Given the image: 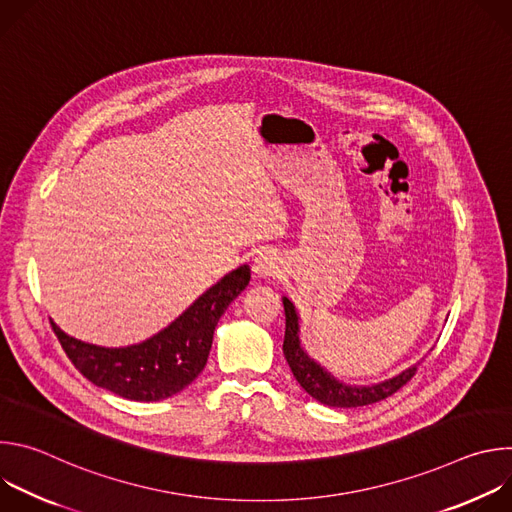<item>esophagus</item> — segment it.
Listing matches in <instances>:
<instances>
[{
	"mask_svg": "<svg viewBox=\"0 0 512 512\" xmlns=\"http://www.w3.org/2000/svg\"><path fill=\"white\" fill-rule=\"evenodd\" d=\"M253 269L259 277H269V275H275L277 273V263H275V257L271 253H259L255 257V263H253Z\"/></svg>",
	"mask_w": 512,
	"mask_h": 512,
	"instance_id": "34e87169",
	"label": "esophagus"
}]
</instances>
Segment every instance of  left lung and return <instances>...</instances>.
I'll use <instances>...</instances> for the list:
<instances>
[{"instance_id": "left-lung-1", "label": "left lung", "mask_w": 512, "mask_h": 512, "mask_svg": "<svg viewBox=\"0 0 512 512\" xmlns=\"http://www.w3.org/2000/svg\"><path fill=\"white\" fill-rule=\"evenodd\" d=\"M283 310H285V338H283V354L289 364L291 373H294L300 387L314 397L316 401L328 405V407H362L371 405L377 401H383L397 393L417 371V364L405 369L393 379H387L377 385H346L338 381L334 375H330L324 367L304 350L300 340V316L296 312V306L287 298H283Z\"/></svg>"}]
</instances>
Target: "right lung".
Returning a JSON list of instances; mask_svg holds the SVG:
<instances>
[{
  "label": "right lung",
  "mask_w": 512,
  "mask_h": 512,
  "mask_svg": "<svg viewBox=\"0 0 512 512\" xmlns=\"http://www.w3.org/2000/svg\"><path fill=\"white\" fill-rule=\"evenodd\" d=\"M241 265L216 281L168 328L125 348H105L64 334L52 320L70 362L93 385L131 401H162L188 387L204 369L218 318L249 285Z\"/></svg>",
  "instance_id": "right-lung-1"
}]
</instances>
